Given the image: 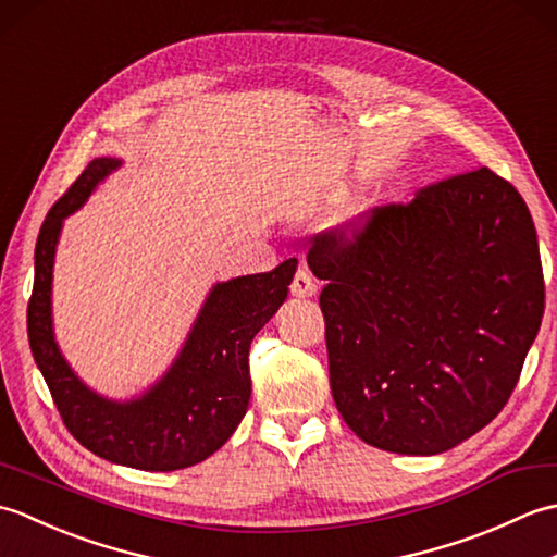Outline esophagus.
<instances>
[{
	"label": "esophagus",
	"mask_w": 557,
	"mask_h": 557,
	"mask_svg": "<svg viewBox=\"0 0 557 557\" xmlns=\"http://www.w3.org/2000/svg\"><path fill=\"white\" fill-rule=\"evenodd\" d=\"M292 294L294 297H313L318 292V282L313 280V275L306 268H299L297 275L292 280Z\"/></svg>",
	"instance_id": "esophagus-1"
}]
</instances>
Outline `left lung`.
Here are the masks:
<instances>
[{
	"mask_svg": "<svg viewBox=\"0 0 557 557\" xmlns=\"http://www.w3.org/2000/svg\"><path fill=\"white\" fill-rule=\"evenodd\" d=\"M321 292L330 387L363 443L437 455L488 425L534 342L543 282L534 220L488 168L423 186L325 230Z\"/></svg>",
	"mask_w": 557,
	"mask_h": 557,
	"instance_id": "obj_1",
	"label": "left lung"
}]
</instances>
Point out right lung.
Masks as SVG:
<instances>
[{
    "instance_id": "add662e5",
    "label": "right lung",
    "mask_w": 557,
    "mask_h": 557,
    "mask_svg": "<svg viewBox=\"0 0 557 557\" xmlns=\"http://www.w3.org/2000/svg\"><path fill=\"white\" fill-rule=\"evenodd\" d=\"M116 160H92L47 212L35 244V280L28 299V342L66 431L114 465L144 471L194 467L230 441L251 399L248 349L287 299L297 258L270 272L222 282L210 292L170 373L136 401L98 397L71 373L52 337L50 292L54 246L62 220L78 210Z\"/></svg>"
}]
</instances>
